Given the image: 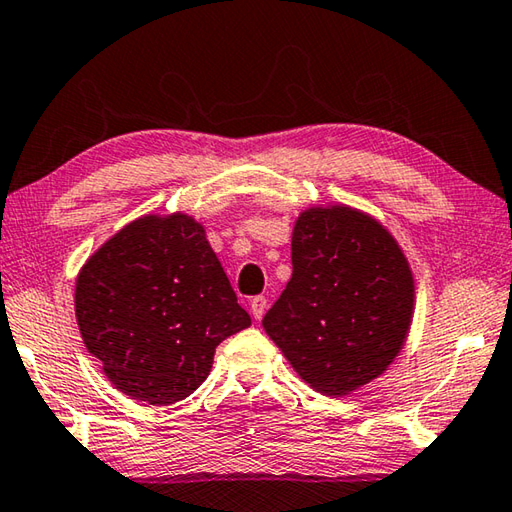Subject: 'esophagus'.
Masks as SVG:
<instances>
[{
	"instance_id": "esophagus-1",
	"label": "esophagus",
	"mask_w": 512,
	"mask_h": 512,
	"mask_svg": "<svg viewBox=\"0 0 512 512\" xmlns=\"http://www.w3.org/2000/svg\"><path fill=\"white\" fill-rule=\"evenodd\" d=\"M249 307H252V314H254L256 321H260V318H263V314H265V310H267V298L265 296H254L252 303H249Z\"/></svg>"
}]
</instances>
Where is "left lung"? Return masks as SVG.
I'll return each instance as SVG.
<instances>
[{
  "instance_id": "8db88e82",
  "label": "left lung",
  "mask_w": 512,
  "mask_h": 512,
  "mask_svg": "<svg viewBox=\"0 0 512 512\" xmlns=\"http://www.w3.org/2000/svg\"><path fill=\"white\" fill-rule=\"evenodd\" d=\"M412 307L408 260L388 231L350 207H316L296 220L292 278L263 327L301 379L343 397L394 361Z\"/></svg>"
}]
</instances>
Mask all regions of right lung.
Listing matches in <instances>:
<instances>
[{
    "label": "right lung",
    "instance_id": "right-lung-1",
    "mask_svg": "<svg viewBox=\"0 0 512 512\" xmlns=\"http://www.w3.org/2000/svg\"><path fill=\"white\" fill-rule=\"evenodd\" d=\"M75 316L86 350L127 397L169 406L207 379L216 347L252 325L194 218L144 216L82 267Z\"/></svg>",
    "mask_w": 512,
    "mask_h": 512
}]
</instances>
